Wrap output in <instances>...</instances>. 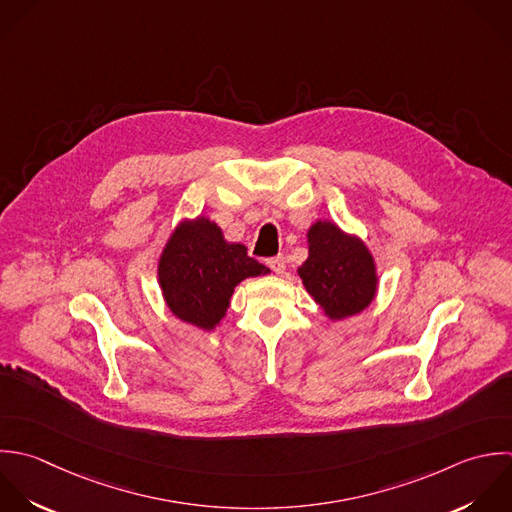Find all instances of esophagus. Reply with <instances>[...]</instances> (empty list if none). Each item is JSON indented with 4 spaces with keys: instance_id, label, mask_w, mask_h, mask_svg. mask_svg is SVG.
I'll use <instances>...</instances> for the list:
<instances>
[{
    "instance_id": "obj_1",
    "label": "esophagus",
    "mask_w": 512,
    "mask_h": 512,
    "mask_svg": "<svg viewBox=\"0 0 512 512\" xmlns=\"http://www.w3.org/2000/svg\"><path fill=\"white\" fill-rule=\"evenodd\" d=\"M267 265H269V267H271V271H273V273H277V275L285 273V257H283V255H277V257L267 259Z\"/></svg>"
}]
</instances>
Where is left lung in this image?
Here are the masks:
<instances>
[{"label": "left lung", "mask_w": 512, "mask_h": 512, "mask_svg": "<svg viewBox=\"0 0 512 512\" xmlns=\"http://www.w3.org/2000/svg\"><path fill=\"white\" fill-rule=\"evenodd\" d=\"M309 257L297 269L307 293L329 321L363 313L377 297L379 271L367 243L331 219L307 229Z\"/></svg>", "instance_id": "left-lung-1"}]
</instances>
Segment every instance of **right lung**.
Wrapping results in <instances>:
<instances>
[{
  "label": "right lung",
  "mask_w": 512,
  "mask_h": 512,
  "mask_svg": "<svg viewBox=\"0 0 512 512\" xmlns=\"http://www.w3.org/2000/svg\"><path fill=\"white\" fill-rule=\"evenodd\" d=\"M271 271L229 243L205 215L181 219L157 261V283L167 309L183 323L213 331L227 315L235 287Z\"/></svg>",
  "instance_id": "1"
}]
</instances>
